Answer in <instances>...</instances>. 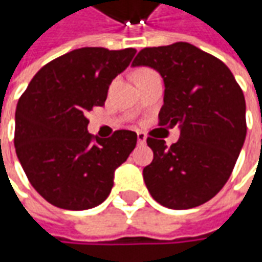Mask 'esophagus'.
<instances>
[{"label":"esophagus","instance_id":"34e87169","mask_svg":"<svg viewBox=\"0 0 262 262\" xmlns=\"http://www.w3.org/2000/svg\"><path fill=\"white\" fill-rule=\"evenodd\" d=\"M146 134L144 133H137V140H138V144H146Z\"/></svg>","mask_w":262,"mask_h":262}]
</instances>
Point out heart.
Instances as JSON below:
<instances>
[{
  "label": "heart",
  "mask_w": 262,
  "mask_h": 262,
  "mask_svg": "<svg viewBox=\"0 0 262 262\" xmlns=\"http://www.w3.org/2000/svg\"><path fill=\"white\" fill-rule=\"evenodd\" d=\"M146 71H150V70H140V71H137L136 76H138V74H143V73H146Z\"/></svg>",
  "instance_id": "obj_1"
}]
</instances>
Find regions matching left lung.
<instances>
[{
    "label": "left lung",
    "instance_id": "left-lung-1",
    "mask_svg": "<svg viewBox=\"0 0 262 262\" xmlns=\"http://www.w3.org/2000/svg\"><path fill=\"white\" fill-rule=\"evenodd\" d=\"M156 70L165 83L159 124L179 126L172 146L147 138L153 162L143 169L159 204L186 210L207 203L225 186L247 137L245 97L219 58L186 42L144 48L133 67Z\"/></svg>",
    "mask_w": 262,
    "mask_h": 262
}]
</instances>
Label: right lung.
Masks as SVG:
<instances>
[{
	"mask_svg": "<svg viewBox=\"0 0 262 262\" xmlns=\"http://www.w3.org/2000/svg\"><path fill=\"white\" fill-rule=\"evenodd\" d=\"M134 48H80L42 67L18 99L14 146L29 182L52 206L87 210L111 194L116 167L137 144L134 131L109 138L87 131L89 112L105 105L112 80Z\"/></svg>",
	"mask_w": 262,
	"mask_h": 262,
	"instance_id": "1",
	"label": "right lung"
}]
</instances>
